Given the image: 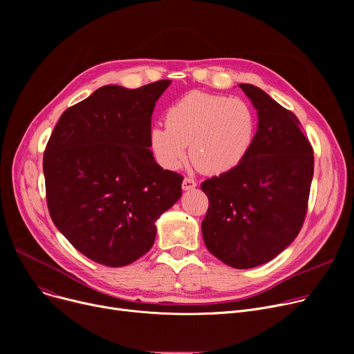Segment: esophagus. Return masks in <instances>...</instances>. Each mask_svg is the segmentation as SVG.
I'll return each instance as SVG.
<instances>
[{"label": "esophagus", "instance_id": "1", "mask_svg": "<svg viewBox=\"0 0 354 354\" xmlns=\"http://www.w3.org/2000/svg\"><path fill=\"white\" fill-rule=\"evenodd\" d=\"M195 187H196V182L194 179H191V178H185L183 179V182H182V189L183 191H191Z\"/></svg>", "mask_w": 354, "mask_h": 354}]
</instances>
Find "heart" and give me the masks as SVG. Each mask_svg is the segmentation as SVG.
Segmentation results:
<instances>
[{"mask_svg": "<svg viewBox=\"0 0 354 354\" xmlns=\"http://www.w3.org/2000/svg\"><path fill=\"white\" fill-rule=\"evenodd\" d=\"M166 126L151 129L149 140L158 162L166 169H178L189 156L199 171L225 174L244 159L251 146L255 120L250 106L192 90L166 110Z\"/></svg>", "mask_w": 354, "mask_h": 354, "instance_id": "obj_1", "label": "heart"}]
</instances>
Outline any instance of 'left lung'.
Here are the masks:
<instances>
[{"label":"left lung","mask_w":354,"mask_h":354,"mask_svg":"<svg viewBox=\"0 0 354 354\" xmlns=\"http://www.w3.org/2000/svg\"><path fill=\"white\" fill-rule=\"evenodd\" d=\"M257 109L248 152L234 169L201 183L209 199L203 243L234 268H254L299 235L314 172L313 147L292 111L252 84H239Z\"/></svg>","instance_id":"8db88e82"}]
</instances>
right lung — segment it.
I'll use <instances>...</instances> for the list:
<instances>
[{
    "instance_id": "add662e5",
    "label": "right lung",
    "mask_w": 354,
    "mask_h": 354,
    "mask_svg": "<svg viewBox=\"0 0 354 354\" xmlns=\"http://www.w3.org/2000/svg\"><path fill=\"white\" fill-rule=\"evenodd\" d=\"M171 80L139 88L109 84L68 107L46 146L50 216L95 263L124 267L152 248L155 222L182 195L149 140L152 113Z\"/></svg>"
}]
</instances>
